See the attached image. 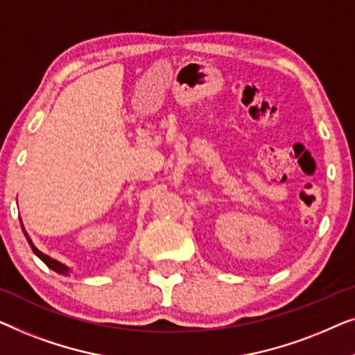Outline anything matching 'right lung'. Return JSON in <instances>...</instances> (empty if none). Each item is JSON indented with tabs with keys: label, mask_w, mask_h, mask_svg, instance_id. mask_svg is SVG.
Wrapping results in <instances>:
<instances>
[{
	"label": "right lung",
	"mask_w": 355,
	"mask_h": 355,
	"mask_svg": "<svg viewBox=\"0 0 355 355\" xmlns=\"http://www.w3.org/2000/svg\"><path fill=\"white\" fill-rule=\"evenodd\" d=\"M22 230H24V227H22ZM24 233H26V232H24ZM26 238H27V241H28V244H30V248H32V251H33L35 254H37V256H38L40 259H42V261H43L44 263H46V266H48L49 268H51V270L58 272V273H67V272H69V268H67L66 266H62L61 262L54 261V259H51L49 256H46V254H43L42 251H38V249L35 248L33 244H32V239L28 238V234H27V233H26Z\"/></svg>",
	"instance_id": "add662e5"
}]
</instances>
